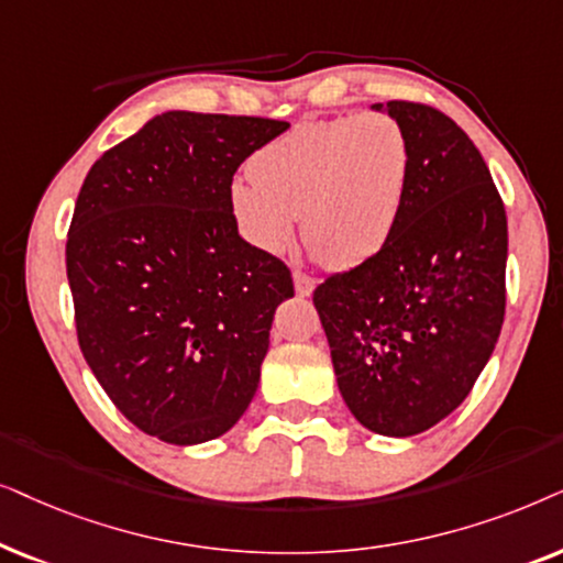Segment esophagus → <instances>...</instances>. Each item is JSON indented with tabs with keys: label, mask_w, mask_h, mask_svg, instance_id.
I'll return each mask as SVG.
<instances>
[{
	"label": "esophagus",
	"mask_w": 563,
	"mask_h": 563,
	"mask_svg": "<svg viewBox=\"0 0 563 563\" xmlns=\"http://www.w3.org/2000/svg\"><path fill=\"white\" fill-rule=\"evenodd\" d=\"M294 286H296V296L306 298V296L313 294V288H317V280H313L311 275L301 273V269H296V273H294Z\"/></svg>",
	"instance_id": "obj_1"
}]
</instances>
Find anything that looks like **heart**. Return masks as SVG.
<instances>
[{
  "label": "heart",
  "mask_w": 563,
  "mask_h": 563,
  "mask_svg": "<svg viewBox=\"0 0 563 563\" xmlns=\"http://www.w3.org/2000/svg\"><path fill=\"white\" fill-rule=\"evenodd\" d=\"M411 141L388 112L306 120L254 156L231 211L254 246L280 252L301 213L303 242L334 269L376 257L407 203Z\"/></svg>",
  "instance_id": "obj_1"
}]
</instances>
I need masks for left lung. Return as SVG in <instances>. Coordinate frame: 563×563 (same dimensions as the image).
Wrapping results in <instances>:
<instances>
[{"instance_id": "1", "label": "left lung", "mask_w": 563, "mask_h": 563, "mask_svg": "<svg viewBox=\"0 0 563 563\" xmlns=\"http://www.w3.org/2000/svg\"><path fill=\"white\" fill-rule=\"evenodd\" d=\"M407 129L411 172L394 236L313 290L336 386L371 432L411 438L461 407L505 321L507 216L466 133L430 104H373Z\"/></svg>"}]
</instances>
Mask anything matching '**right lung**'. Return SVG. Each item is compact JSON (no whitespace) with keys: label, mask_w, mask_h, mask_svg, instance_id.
I'll use <instances>...</instances> for the list:
<instances>
[{"label":"right lung","mask_w":563,"mask_h":563,"mask_svg":"<svg viewBox=\"0 0 563 563\" xmlns=\"http://www.w3.org/2000/svg\"><path fill=\"white\" fill-rule=\"evenodd\" d=\"M290 123L169 110L92 164L66 239L81 355L129 422L172 445L250 407L290 269L239 236L231 179Z\"/></svg>","instance_id":"1"}]
</instances>
